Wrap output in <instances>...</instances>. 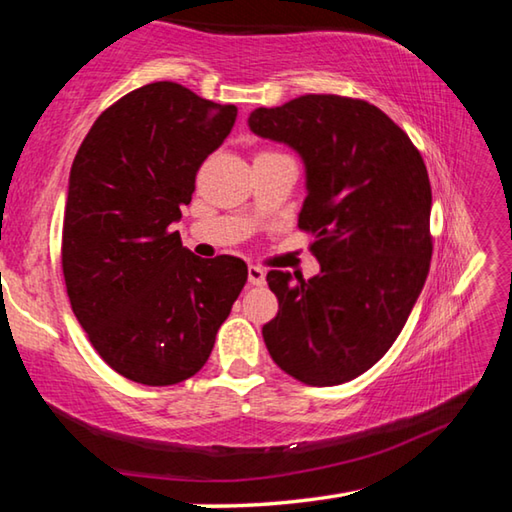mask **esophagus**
Segmentation results:
<instances>
[{"instance_id":"34e87169","label":"esophagus","mask_w":512,"mask_h":512,"mask_svg":"<svg viewBox=\"0 0 512 512\" xmlns=\"http://www.w3.org/2000/svg\"><path fill=\"white\" fill-rule=\"evenodd\" d=\"M248 282L253 284V287H262L266 282V271L259 266H248Z\"/></svg>"}]
</instances>
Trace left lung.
Segmentation results:
<instances>
[{"instance_id":"left-lung-1","label":"left lung","mask_w":512,"mask_h":512,"mask_svg":"<svg viewBox=\"0 0 512 512\" xmlns=\"http://www.w3.org/2000/svg\"><path fill=\"white\" fill-rule=\"evenodd\" d=\"M248 128L305 167L302 230L320 273L268 271L277 316L262 327L273 361L309 386L359 377L400 336L431 262V185L422 155L368 101L305 94L250 112Z\"/></svg>"}]
</instances>
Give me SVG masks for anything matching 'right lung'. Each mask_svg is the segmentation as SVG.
<instances>
[{
  "label": "right lung",
  "instance_id": "1",
  "mask_svg": "<svg viewBox=\"0 0 512 512\" xmlns=\"http://www.w3.org/2000/svg\"><path fill=\"white\" fill-rule=\"evenodd\" d=\"M235 119L237 106L149 83L101 112L69 171L67 296L101 359L137 384L196 375L248 280L244 259H201L171 230Z\"/></svg>",
  "mask_w": 512,
  "mask_h": 512
}]
</instances>
